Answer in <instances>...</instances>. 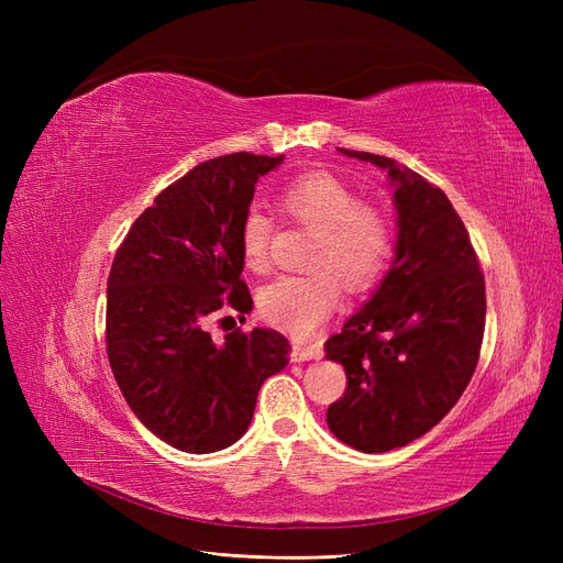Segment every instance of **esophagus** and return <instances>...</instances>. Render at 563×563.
Returning <instances> with one entry per match:
<instances>
[{
  "mask_svg": "<svg viewBox=\"0 0 563 563\" xmlns=\"http://www.w3.org/2000/svg\"><path fill=\"white\" fill-rule=\"evenodd\" d=\"M310 360H321V350L319 347H305V345H294L291 347V362H310Z\"/></svg>",
  "mask_w": 563,
  "mask_h": 563,
  "instance_id": "esophagus-1",
  "label": "esophagus"
}]
</instances>
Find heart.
<instances>
[{
  "label": "heart",
  "instance_id": "b5f03b06",
  "mask_svg": "<svg viewBox=\"0 0 563 563\" xmlns=\"http://www.w3.org/2000/svg\"><path fill=\"white\" fill-rule=\"evenodd\" d=\"M288 223L312 228L310 275H288L261 294L263 317L294 338L312 335L340 300V279L347 291H364L383 272L391 251L387 218L360 203L350 185L331 174H305L286 183L277 197ZM275 220L249 207L240 223V249L253 272L269 267Z\"/></svg>",
  "mask_w": 563,
  "mask_h": 563
}]
</instances>
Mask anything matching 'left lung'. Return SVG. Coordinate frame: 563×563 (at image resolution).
<instances>
[{
    "label": "left lung",
    "instance_id": "1",
    "mask_svg": "<svg viewBox=\"0 0 563 563\" xmlns=\"http://www.w3.org/2000/svg\"><path fill=\"white\" fill-rule=\"evenodd\" d=\"M338 150L385 168L399 234L378 291L323 345L347 376L327 422L347 446L385 453L430 432L463 397L482 352L486 284L463 220L437 185L389 157Z\"/></svg>",
    "mask_w": 563,
    "mask_h": 563
}]
</instances>
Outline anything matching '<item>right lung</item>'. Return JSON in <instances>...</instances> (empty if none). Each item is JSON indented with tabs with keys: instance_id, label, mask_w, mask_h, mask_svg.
I'll use <instances>...</instances> for the list:
<instances>
[{
	"instance_id": "obj_1",
	"label": "right lung",
	"mask_w": 563,
	"mask_h": 563,
	"mask_svg": "<svg viewBox=\"0 0 563 563\" xmlns=\"http://www.w3.org/2000/svg\"><path fill=\"white\" fill-rule=\"evenodd\" d=\"M282 159L234 152L201 162L135 218L112 261L114 380L135 418L178 451L213 453L242 439L261 385L288 364L279 331L236 329L223 343L207 331L218 310L253 308L240 223L255 183Z\"/></svg>"
}]
</instances>
